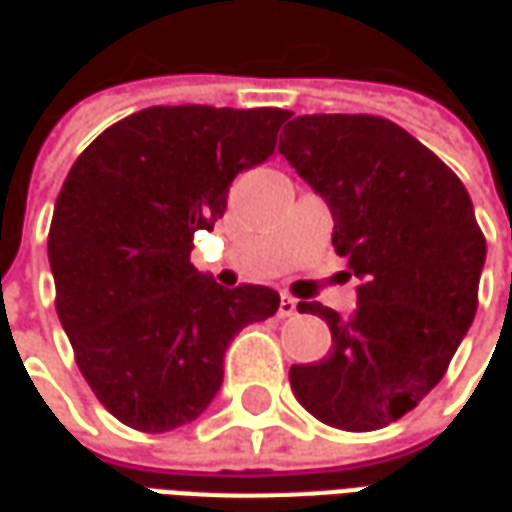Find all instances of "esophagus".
Listing matches in <instances>:
<instances>
[{"label":"esophagus","instance_id":"1","mask_svg":"<svg viewBox=\"0 0 512 512\" xmlns=\"http://www.w3.org/2000/svg\"><path fill=\"white\" fill-rule=\"evenodd\" d=\"M297 314V300L289 295H281V303H278V317H295Z\"/></svg>","mask_w":512,"mask_h":512}]
</instances>
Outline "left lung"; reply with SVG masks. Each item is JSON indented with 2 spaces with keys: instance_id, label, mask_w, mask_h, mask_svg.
Here are the masks:
<instances>
[{
  "instance_id": "8db88e82",
  "label": "left lung",
  "mask_w": 512,
  "mask_h": 512,
  "mask_svg": "<svg viewBox=\"0 0 512 512\" xmlns=\"http://www.w3.org/2000/svg\"><path fill=\"white\" fill-rule=\"evenodd\" d=\"M278 151L328 204L333 248L358 278L350 317L300 303L331 328V353L295 364L297 402L366 433L419 405L444 378L477 311L485 237L466 187L397 123L297 115Z\"/></svg>"
}]
</instances>
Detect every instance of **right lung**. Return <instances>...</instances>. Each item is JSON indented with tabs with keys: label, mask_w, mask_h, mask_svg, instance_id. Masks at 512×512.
I'll list each match as a JSON object with an SVG mask.
<instances>
[{
	"label": "right lung",
	"mask_w": 512,
	"mask_h": 512,
	"mask_svg": "<svg viewBox=\"0 0 512 512\" xmlns=\"http://www.w3.org/2000/svg\"><path fill=\"white\" fill-rule=\"evenodd\" d=\"M286 110L148 107L90 143L54 204L57 317L101 405L143 433L198 419L223 386L270 286L223 289L190 264L192 234L223 217L237 173L273 157Z\"/></svg>",
	"instance_id": "add662e5"
}]
</instances>
